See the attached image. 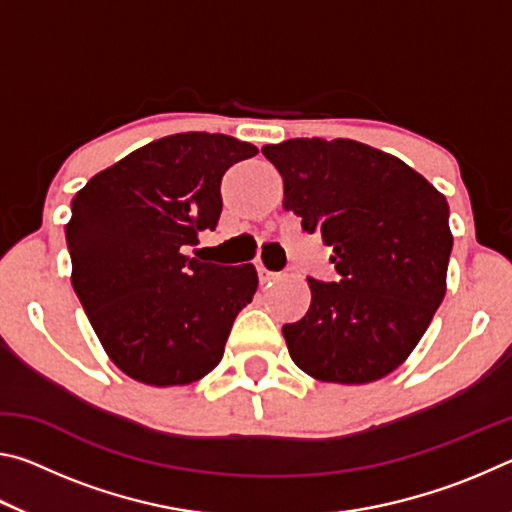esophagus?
I'll list each match as a JSON object with an SVG mask.
<instances>
[{
	"label": "esophagus",
	"instance_id": "1",
	"mask_svg": "<svg viewBox=\"0 0 512 512\" xmlns=\"http://www.w3.org/2000/svg\"><path fill=\"white\" fill-rule=\"evenodd\" d=\"M255 266H257L259 280H262V282H271V280H277V277H280V273H273V271H268V268L264 266L262 259H259V262H257Z\"/></svg>",
	"mask_w": 512,
	"mask_h": 512
}]
</instances>
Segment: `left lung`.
I'll return each mask as SVG.
<instances>
[{"label": "left lung", "mask_w": 512, "mask_h": 512, "mask_svg": "<svg viewBox=\"0 0 512 512\" xmlns=\"http://www.w3.org/2000/svg\"><path fill=\"white\" fill-rule=\"evenodd\" d=\"M262 153L284 180V210L334 248L341 277H309L305 318L282 327L293 363L334 384L402 366L447 291V198L395 155L354 140L298 137Z\"/></svg>", "instance_id": "left-lung-1"}]
</instances>
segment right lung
Returning <instances> with one entry per match:
<instances>
[{
	"label": "right lung",
	"instance_id": "add662e5",
	"mask_svg": "<svg viewBox=\"0 0 512 512\" xmlns=\"http://www.w3.org/2000/svg\"><path fill=\"white\" fill-rule=\"evenodd\" d=\"M257 146L178 133L128 153L72 198V287L112 363L142 384L183 386L219 366L253 264L183 255L221 216V178Z\"/></svg>",
	"mask_w": 512,
	"mask_h": 512
}]
</instances>
